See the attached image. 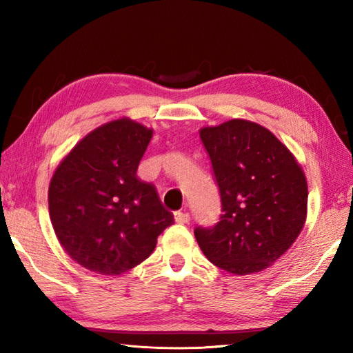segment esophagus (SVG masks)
<instances>
[{
  "instance_id": "obj_1",
  "label": "esophagus",
  "mask_w": 353,
  "mask_h": 353,
  "mask_svg": "<svg viewBox=\"0 0 353 353\" xmlns=\"http://www.w3.org/2000/svg\"><path fill=\"white\" fill-rule=\"evenodd\" d=\"M174 220L179 224H188L190 223V214L188 212H174Z\"/></svg>"
}]
</instances>
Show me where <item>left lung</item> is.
<instances>
[{
  "instance_id": "1",
  "label": "left lung",
  "mask_w": 353,
  "mask_h": 353,
  "mask_svg": "<svg viewBox=\"0 0 353 353\" xmlns=\"http://www.w3.org/2000/svg\"><path fill=\"white\" fill-rule=\"evenodd\" d=\"M220 188L223 214L196 228L214 265L244 276L273 265L306 221L308 183L297 159L264 125L234 118L200 129Z\"/></svg>"
}]
</instances>
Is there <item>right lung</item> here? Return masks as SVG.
Instances as JSON below:
<instances>
[{
	"label": "right lung",
	"instance_id": "1",
	"mask_svg": "<svg viewBox=\"0 0 353 353\" xmlns=\"http://www.w3.org/2000/svg\"><path fill=\"white\" fill-rule=\"evenodd\" d=\"M152 137L153 129L130 118L114 119L80 139L51 177L54 234L70 258L94 273L129 272L174 223L154 186L137 176Z\"/></svg>",
	"mask_w": 353,
	"mask_h": 353
}]
</instances>
